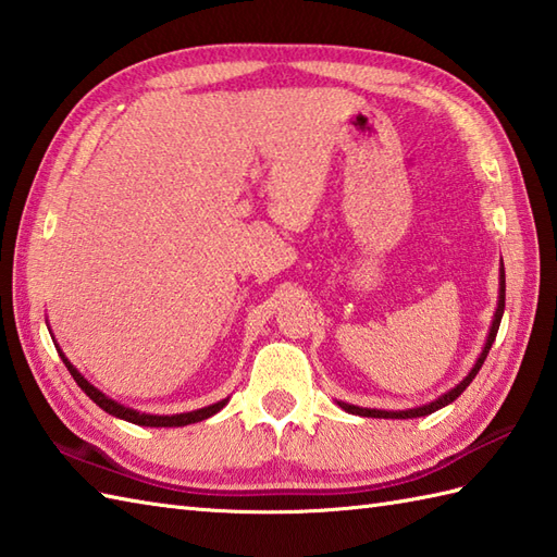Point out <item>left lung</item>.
I'll return each mask as SVG.
<instances>
[{
	"label": "left lung",
	"mask_w": 557,
	"mask_h": 557,
	"mask_svg": "<svg viewBox=\"0 0 557 557\" xmlns=\"http://www.w3.org/2000/svg\"><path fill=\"white\" fill-rule=\"evenodd\" d=\"M503 311H505V270L500 268V301H498V309H495V318H493V325H491V333H488V339H486V347H483L479 361L474 363V369H471V373L461 381L457 387L449 389V393H445L443 397H437L435 401H431V405H423V407H417V409H409V411H381V409H363V407H354V405H345V401H339V407L349 411V413H359V417H373V419H417V417H425V413H433L437 409H443L445 405H449V401H455L465 389L469 387V383L474 381L479 369L483 366V361H486L488 351L493 347L495 342V335H498V327H500V321H503Z\"/></svg>",
	"instance_id": "8db88e82"
}]
</instances>
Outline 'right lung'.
Segmentation results:
<instances>
[{"label":"right lung","mask_w":557,"mask_h":557,"mask_svg":"<svg viewBox=\"0 0 557 557\" xmlns=\"http://www.w3.org/2000/svg\"><path fill=\"white\" fill-rule=\"evenodd\" d=\"M59 351V349H57ZM59 357H62V361H64V366L69 369V373L74 375V381L78 383V387L83 389V393H86L92 401H96V405L100 407V409H104L108 413H112V417H120V419H124V421H132V423H136V425H156V429H168V425H188V423H196V421H203V419H208V417H212V413H218L224 405H227V399H222V401H218V405H210V407H206V409H196V411H188V413H174V417H152V413H138V411H134V409H126V407H122V405H116L114 399H110V397H104L100 389H96L92 387L86 377H83L74 366H71V361L64 357L62 351H59Z\"/></svg>","instance_id":"1"}]
</instances>
